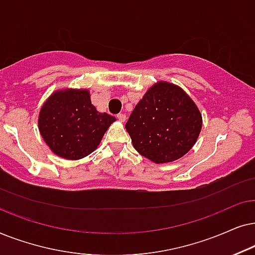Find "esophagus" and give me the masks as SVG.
<instances>
[{"label": "esophagus", "instance_id": "esophagus-1", "mask_svg": "<svg viewBox=\"0 0 255 255\" xmlns=\"http://www.w3.org/2000/svg\"><path fill=\"white\" fill-rule=\"evenodd\" d=\"M117 118H118L119 120H120L121 122H125V121H126V115H125L124 113H120V114H118V115H117Z\"/></svg>", "mask_w": 255, "mask_h": 255}]
</instances>
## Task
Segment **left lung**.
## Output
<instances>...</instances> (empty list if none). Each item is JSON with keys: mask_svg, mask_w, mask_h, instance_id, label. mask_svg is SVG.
<instances>
[{"mask_svg": "<svg viewBox=\"0 0 255 255\" xmlns=\"http://www.w3.org/2000/svg\"><path fill=\"white\" fill-rule=\"evenodd\" d=\"M126 129L137 152L154 163H168L196 143L202 114L181 87L158 81L135 106Z\"/></svg>", "mask_w": 255, "mask_h": 255, "instance_id": "8db88e82", "label": "left lung"}]
</instances>
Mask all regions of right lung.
<instances>
[{
	"label": "right lung",
	"instance_id": "add662e5",
	"mask_svg": "<svg viewBox=\"0 0 255 255\" xmlns=\"http://www.w3.org/2000/svg\"><path fill=\"white\" fill-rule=\"evenodd\" d=\"M115 120L96 110L87 90L67 88L56 91L44 103L38 128L52 152L66 159H80L96 150Z\"/></svg>",
	"mask_w": 255,
	"mask_h": 255
}]
</instances>
